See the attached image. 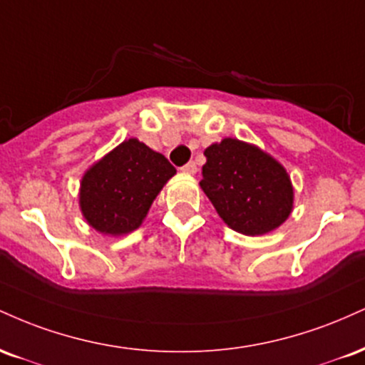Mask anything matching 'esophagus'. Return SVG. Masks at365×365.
I'll list each match as a JSON object with an SVG mask.
<instances>
[{"instance_id": "34e87169", "label": "esophagus", "mask_w": 365, "mask_h": 365, "mask_svg": "<svg viewBox=\"0 0 365 365\" xmlns=\"http://www.w3.org/2000/svg\"><path fill=\"white\" fill-rule=\"evenodd\" d=\"M182 171H183V173H187V175H195L197 173V165L194 161L187 163V165L182 168Z\"/></svg>"}]
</instances>
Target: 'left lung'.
I'll return each instance as SVG.
<instances>
[{
  "label": "left lung",
  "instance_id": "1",
  "mask_svg": "<svg viewBox=\"0 0 365 365\" xmlns=\"http://www.w3.org/2000/svg\"><path fill=\"white\" fill-rule=\"evenodd\" d=\"M200 188L232 230L255 237L287 221L293 187L273 156L238 139H223L204 150Z\"/></svg>",
  "mask_w": 365,
  "mask_h": 365
}]
</instances>
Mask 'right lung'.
<instances>
[{
  "label": "right lung",
  "mask_w": 365,
  "mask_h": 365,
  "mask_svg": "<svg viewBox=\"0 0 365 365\" xmlns=\"http://www.w3.org/2000/svg\"><path fill=\"white\" fill-rule=\"evenodd\" d=\"M177 173L163 154L128 139L92 165L81 182V211L99 233L120 237L133 232L150 204Z\"/></svg>",
  "instance_id": "right-lung-1"
}]
</instances>
